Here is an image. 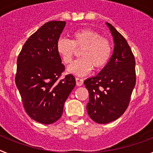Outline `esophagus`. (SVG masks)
Here are the masks:
<instances>
[{"mask_svg": "<svg viewBox=\"0 0 153 153\" xmlns=\"http://www.w3.org/2000/svg\"><path fill=\"white\" fill-rule=\"evenodd\" d=\"M75 80H76V85L78 86H82V84H83V79H80V78H75Z\"/></svg>", "mask_w": 153, "mask_h": 153, "instance_id": "34e87169", "label": "esophagus"}]
</instances>
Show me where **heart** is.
Returning <instances> with one entry per match:
<instances>
[{
	"label": "heart",
	"mask_w": 153,
	"mask_h": 153,
	"mask_svg": "<svg viewBox=\"0 0 153 153\" xmlns=\"http://www.w3.org/2000/svg\"><path fill=\"white\" fill-rule=\"evenodd\" d=\"M55 48L65 64H68L74 57L75 48H82L81 59L75 60L67 67V72L77 76H84L91 71L93 67L102 69L109 62L112 54V46L109 39L90 28L74 32L73 39L60 37L57 39Z\"/></svg>",
	"instance_id": "obj_1"
}]
</instances>
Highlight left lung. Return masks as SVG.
Instances as JSON below:
<instances>
[{"mask_svg": "<svg viewBox=\"0 0 153 153\" xmlns=\"http://www.w3.org/2000/svg\"><path fill=\"white\" fill-rule=\"evenodd\" d=\"M106 25L114 38L113 55L96 76L84 81L89 91L87 113L98 124L109 123L125 113L136 84L135 58L130 47L113 25Z\"/></svg>", "mask_w": 153, "mask_h": 153, "instance_id": "1", "label": "left lung"}]
</instances>
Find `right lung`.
<instances>
[{
  "mask_svg": "<svg viewBox=\"0 0 153 153\" xmlns=\"http://www.w3.org/2000/svg\"><path fill=\"white\" fill-rule=\"evenodd\" d=\"M65 21H49L25 42L17 59L16 85L28 116L49 125L61 117L68 96L75 86V79L67 74L59 78L65 67L55 44Z\"/></svg>",
  "mask_w": 153,
  "mask_h": 153,
  "instance_id": "1",
  "label": "right lung"
}]
</instances>
